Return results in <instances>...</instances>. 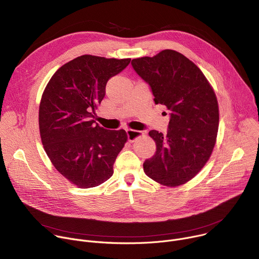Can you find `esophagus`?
<instances>
[{
	"label": "esophagus",
	"instance_id": "esophagus-1",
	"mask_svg": "<svg viewBox=\"0 0 259 259\" xmlns=\"http://www.w3.org/2000/svg\"><path fill=\"white\" fill-rule=\"evenodd\" d=\"M127 132V137H128V140L130 142H133L135 141L138 137H140L142 135V132L140 131H136V130H132V129H127L126 130Z\"/></svg>",
	"mask_w": 259,
	"mask_h": 259
}]
</instances>
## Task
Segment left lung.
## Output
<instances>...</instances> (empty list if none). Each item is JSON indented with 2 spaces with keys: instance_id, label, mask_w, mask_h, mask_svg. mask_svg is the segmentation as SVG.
<instances>
[{
  "instance_id": "left-lung-1",
  "label": "left lung",
  "mask_w": 259,
  "mask_h": 259,
  "mask_svg": "<svg viewBox=\"0 0 259 259\" xmlns=\"http://www.w3.org/2000/svg\"><path fill=\"white\" fill-rule=\"evenodd\" d=\"M131 64L150 85L155 103L170 110L167 134L149 132L157 151L143 163L144 173L163 186H181L201 171L215 145L219 110L214 90L201 69L174 50L132 59Z\"/></svg>"
}]
</instances>
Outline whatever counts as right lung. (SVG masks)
Returning a JSON list of instances; mask_svg holds the SVG:
<instances>
[{"instance_id":"obj_1","label":"right lung","mask_w":259,"mask_h":259,"mask_svg":"<svg viewBox=\"0 0 259 259\" xmlns=\"http://www.w3.org/2000/svg\"><path fill=\"white\" fill-rule=\"evenodd\" d=\"M130 61L79 56L59 67L43 92L39 127L44 150L56 170L78 188H94L112 177L127 141L125 130H106L92 118L107 81Z\"/></svg>"}]
</instances>
